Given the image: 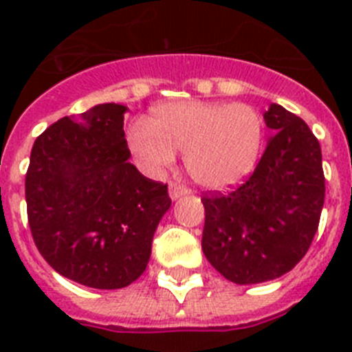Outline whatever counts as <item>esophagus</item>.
Here are the masks:
<instances>
[{"label": "esophagus", "instance_id": "esophagus-1", "mask_svg": "<svg viewBox=\"0 0 352 352\" xmlns=\"http://www.w3.org/2000/svg\"><path fill=\"white\" fill-rule=\"evenodd\" d=\"M185 194H190V188H186L185 185H179V183H170L169 185V195L173 201H176V199Z\"/></svg>", "mask_w": 352, "mask_h": 352}]
</instances>
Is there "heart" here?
Instances as JSON below:
<instances>
[{"label":"heart","instance_id":"heart-1","mask_svg":"<svg viewBox=\"0 0 352 352\" xmlns=\"http://www.w3.org/2000/svg\"><path fill=\"white\" fill-rule=\"evenodd\" d=\"M263 118L247 104L186 100L162 104L146 123H133L129 148L151 174L173 166L185 153L195 183L210 190H227L254 170L263 146Z\"/></svg>","mask_w":352,"mask_h":352}]
</instances>
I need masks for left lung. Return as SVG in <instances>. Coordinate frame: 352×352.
Masks as SVG:
<instances>
[{
    "instance_id": "8db88e82",
    "label": "left lung",
    "mask_w": 352,
    "mask_h": 352,
    "mask_svg": "<svg viewBox=\"0 0 352 352\" xmlns=\"http://www.w3.org/2000/svg\"><path fill=\"white\" fill-rule=\"evenodd\" d=\"M273 138L247 182L206 192L203 252L234 284H261L291 272L316 236L324 204L319 141L278 104L264 113Z\"/></svg>"
}]
</instances>
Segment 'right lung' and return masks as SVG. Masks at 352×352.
<instances>
[{"mask_svg":"<svg viewBox=\"0 0 352 352\" xmlns=\"http://www.w3.org/2000/svg\"><path fill=\"white\" fill-rule=\"evenodd\" d=\"M125 111L100 104L58 120L36 138L26 173L36 248L60 275L95 289L138 280L170 208L167 185L129 162Z\"/></svg>","mask_w":352,"mask_h":352,"instance_id":"1","label":"right lung"}]
</instances>
